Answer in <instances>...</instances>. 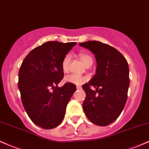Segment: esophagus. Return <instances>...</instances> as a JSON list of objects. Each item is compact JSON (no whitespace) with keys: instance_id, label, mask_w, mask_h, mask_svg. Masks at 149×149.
<instances>
[{"instance_id":"obj_1","label":"esophagus","mask_w":149,"mask_h":149,"mask_svg":"<svg viewBox=\"0 0 149 149\" xmlns=\"http://www.w3.org/2000/svg\"><path fill=\"white\" fill-rule=\"evenodd\" d=\"M76 88H77L78 90H81V88H81V86H76Z\"/></svg>"}]
</instances>
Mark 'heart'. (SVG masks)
<instances>
[{"label": "heart", "mask_w": 149, "mask_h": 149, "mask_svg": "<svg viewBox=\"0 0 149 149\" xmlns=\"http://www.w3.org/2000/svg\"><path fill=\"white\" fill-rule=\"evenodd\" d=\"M78 56L81 58V61L84 63L86 66H91L93 63V58L92 56L88 53L81 52L78 54ZM70 63H71V56L70 55H66L63 58L61 62V68L63 73H67L70 71ZM87 78L83 76H79L76 74H71L67 76L65 78V81L67 83H72L75 85H81L86 82Z\"/></svg>", "instance_id": "heart-1"}]
</instances>
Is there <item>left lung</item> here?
<instances>
[{
  "mask_svg": "<svg viewBox=\"0 0 149 149\" xmlns=\"http://www.w3.org/2000/svg\"><path fill=\"white\" fill-rule=\"evenodd\" d=\"M79 45L93 52L97 61L96 74L82 86L86 94L83 110L95 125H109L118 118L127 102L130 86L128 63L118 50L98 41ZM91 87L96 90L93 91Z\"/></svg>",
  "mask_w": 149,
  "mask_h": 149,
  "instance_id": "8db88e82",
  "label": "left lung"
}]
</instances>
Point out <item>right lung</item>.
<instances>
[{"mask_svg": "<svg viewBox=\"0 0 149 149\" xmlns=\"http://www.w3.org/2000/svg\"><path fill=\"white\" fill-rule=\"evenodd\" d=\"M76 45L45 42L31 51L19 68L18 88L24 108L33 123L45 130L60 125L76 90L70 83L57 86L64 75L62 60Z\"/></svg>", "mask_w": 149, "mask_h": 149, "instance_id": "add662e5", "label": "right lung"}]
</instances>
